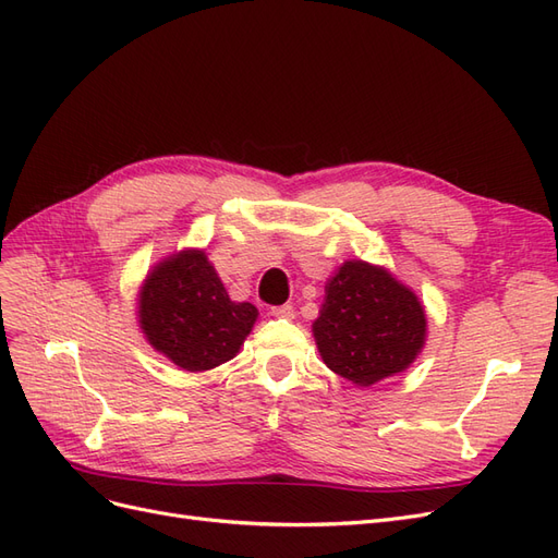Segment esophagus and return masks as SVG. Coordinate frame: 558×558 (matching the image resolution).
<instances>
[{
    "mask_svg": "<svg viewBox=\"0 0 558 558\" xmlns=\"http://www.w3.org/2000/svg\"><path fill=\"white\" fill-rule=\"evenodd\" d=\"M269 314H272L275 318H286V320H291V318H295V310H293L291 305H281V307H272V310H269Z\"/></svg>",
    "mask_w": 558,
    "mask_h": 558,
    "instance_id": "obj_1",
    "label": "esophagus"
}]
</instances>
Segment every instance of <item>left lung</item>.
Masks as SVG:
<instances>
[{
	"label": "left lung",
	"instance_id": "1",
	"mask_svg": "<svg viewBox=\"0 0 558 558\" xmlns=\"http://www.w3.org/2000/svg\"><path fill=\"white\" fill-rule=\"evenodd\" d=\"M312 332L335 375L373 386L416 361L426 344L428 318L418 295L386 267L344 260L326 283Z\"/></svg>",
	"mask_w": 558,
	"mask_h": 558
}]
</instances>
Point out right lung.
Wrapping results in <instances>:
<instances>
[{"label":"right lung","mask_w":558,"mask_h":558,"mask_svg":"<svg viewBox=\"0 0 558 558\" xmlns=\"http://www.w3.org/2000/svg\"><path fill=\"white\" fill-rule=\"evenodd\" d=\"M146 342L185 373H205L240 353L258 318L230 300L205 248H183L148 269L137 295Z\"/></svg>","instance_id":"add662e5"}]
</instances>
